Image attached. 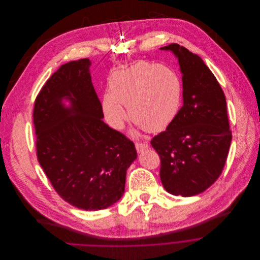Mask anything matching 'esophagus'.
I'll use <instances>...</instances> for the list:
<instances>
[{
	"mask_svg": "<svg viewBox=\"0 0 260 260\" xmlns=\"http://www.w3.org/2000/svg\"><path fill=\"white\" fill-rule=\"evenodd\" d=\"M135 147H136V150H137L138 152H142L143 150H145V149L148 148V144L136 142V143H135Z\"/></svg>",
	"mask_w": 260,
	"mask_h": 260,
	"instance_id": "1",
	"label": "esophagus"
}]
</instances>
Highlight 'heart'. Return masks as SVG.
I'll return each mask as SVG.
<instances>
[{
    "label": "heart",
    "mask_w": 260,
    "mask_h": 260,
    "mask_svg": "<svg viewBox=\"0 0 260 260\" xmlns=\"http://www.w3.org/2000/svg\"><path fill=\"white\" fill-rule=\"evenodd\" d=\"M110 93L103 96L102 111L108 123L122 129L127 119L149 132L166 130L177 117L182 98V85L174 71L163 64L138 61L113 74Z\"/></svg>",
    "instance_id": "heart-1"
}]
</instances>
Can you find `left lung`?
Returning <instances> with one entry per match:
<instances>
[{
    "mask_svg": "<svg viewBox=\"0 0 260 260\" xmlns=\"http://www.w3.org/2000/svg\"><path fill=\"white\" fill-rule=\"evenodd\" d=\"M161 50L171 51L178 59L183 105L150 144L161 158L164 188L174 196L192 197L211 186L224 167L232 142L226 100L201 57L178 44Z\"/></svg>",
    "mask_w": 260,
    "mask_h": 260,
    "instance_id": "obj_1",
    "label": "left lung"
}]
</instances>
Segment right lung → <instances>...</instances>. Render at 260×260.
I'll return each instance as SVG.
<instances>
[{"mask_svg":"<svg viewBox=\"0 0 260 260\" xmlns=\"http://www.w3.org/2000/svg\"><path fill=\"white\" fill-rule=\"evenodd\" d=\"M90 66L88 58L71 61L49 78L35 101L34 125L38 161L52 186L77 208L96 211L123 197L137 152L102 121Z\"/></svg>","mask_w":260,"mask_h":260,"instance_id":"obj_1","label":"right lung"}]
</instances>
